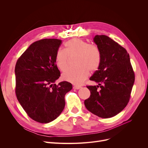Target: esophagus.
<instances>
[{
  "label": "esophagus",
  "mask_w": 148,
  "mask_h": 148,
  "mask_svg": "<svg viewBox=\"0 0 148 148\" xmlns=\"http://www.w3.org/2000/svg\"><path fill=\"white\" fill-rule=\"evenodd\" d=\"M73 88H74V89H80V88H82V87H81V86H74L73 87Z\"/></svg>",
  "instance_id": "34e87169"
}]
</instances>
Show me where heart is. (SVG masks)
I'll return each mask as SVG.
<instances>
[{
    "label": "heart",
    "instance_id": "obj_1",
    "mask_svg": "<svg viewBox=\"0 0 148 148\" xmlns=\"http://www.w3.org/2000/svg\"><path fill=\"white\" fill-rule=\"evenodd\" d=\"M65 50H59L55 55L56 65L62 71L69 66V58L76 57L75 68L62 74L63 80L74 84H80L89 75L95 72L101 63V53L97 45L89 43L80 38H73L64 44Z\"/></svg>",
    "mask_w": 148,
    "mask_h": 148
}]
</instances>
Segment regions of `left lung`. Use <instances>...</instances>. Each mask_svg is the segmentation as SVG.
<instances>
[{
	"label": "left lung",
	"mask_w": 148,
	"mask_h": 148,
	"mask_svg": "<svg viewBox=\"0 0 148 148\" xmlns=\"http://www.w3.org/2000/svg\"><path fill=\"white\" fill-rule=\"evenodd\" d=\"M94 41L101 53V63L90 80L97 86H87L90 92L84 105L92 113L109 118L128 104L135 80L130 55L125 49L106 35H96Z\"/></svg>",
	"instance_id": "left-lung-1"
}]
</instances>
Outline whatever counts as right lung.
<instances>
[{
    "label": "right lung",
    "instance_id": "add662e5",
    "mask_svg": "<svg viewBox=\"0 0 148 148\" xmlns=\"http://www.w3.org/2000/svg\"><path fill=\"white\" fill-rule=\"evenodd\" d=\"M61 44L58 39L37 41L15 65L17 99L29 117L40 123H49L58 117L65 107V95L73 88L66 81L54 84L60 75L55 55Z\"/></svg>",
    "mask_w": 148,
    "mask_h": 148
}]
</instances>
